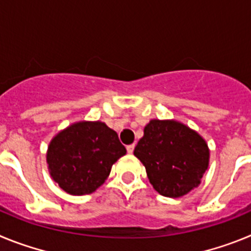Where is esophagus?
<instances>
[{"label": "esophagus", "instance_id": "esophagus-1", "mask_svg": "<svg viewBox=\"0 0 251 251\" xmlns=\"http://www.w3.org/2000/svg\"><path fill=\"white\" fill-rule=\"evenodd\" d=\"M133 151H134V145H129V146H127V152L129 153V154H132Z\"/></svg>", "mask_w": 251, "mask_h": 251}]
</instances>
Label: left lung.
I'll return each instance as SVG.
<instances>
[{"label": "left lung", "instance_id": "left-lung-1", "mask_svg": "<svg viewBox=\"0 0 251 251\" xmlns=\"http://www.w3.org/2000/svg\"><path fill=\"white\" fill-rule=\"evenodd\" d=\"M151 185L166 197H181L200 185L210 151L197 132L177 121L152 119L134 148Z\"/></svg>", "mask_w": 251, "mask_h": 251}]
</instances>
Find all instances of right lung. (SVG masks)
Returning a JSON list of instances; mask_svg holds the SVG:
<instances>
[{
    "label": "right lung",
    "instance_id": "add662e5",
    "mask_svg": "<svg viewBox=\"0 0 251 251\" xmlns=\"http://www.w3.org/2000/svg\"><path fill=\"white\" fill-rule=\"evenodd\" d=\"M127 153L103 122H77L51 139L46 161L55 182L70 195H88L104 183L113 163Z\"/></svg>",
    "mask_w": 251,
    "mask_h": 251
}]
</instances>
